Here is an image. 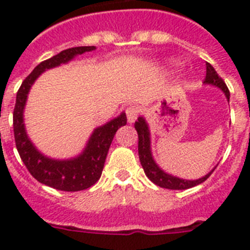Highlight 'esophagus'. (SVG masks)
Here are the masks:
<instances>
[{"label":"esophagus","instance_id":"obj_1","mask_svg":"<svg viewBox=\"0 0 250 250\" xmlns=\"http://www.w3.org/2000/svg\"><path fill=\"white\" fill-rule=\"evenodd\" d=\"M138 115H139V107L135 105L129 106L126 109V116H127V123L132 124L135 123V120L138 119Z\"/></svg>","mask_w":250,"mask_h":250}]
</instances>
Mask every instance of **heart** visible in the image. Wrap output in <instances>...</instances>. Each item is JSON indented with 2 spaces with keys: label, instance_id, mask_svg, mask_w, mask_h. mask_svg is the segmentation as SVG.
<instances>
[{
  "label": "heart",
  "instance_id": "b5f03b06",
  "mask_svg": "<svg viewBox=\"0 0 250 250\" xmlns=\"http://www.w3.org/2000/svg\"><path fill=\"white\" fill-rule=\"evenodd\" d=\"M173 65H175V66H176V62H174V63H173Z\"/></svg>",
  "mask_w": 250,
  "mask_h": 250
}]
</instances>
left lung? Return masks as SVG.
I'll return each mask as SVG.
<instances>
[{
    "label": "left lung",
    "instance_id": "obj_1",
    "mask_svg": "<svg viewBox=\"0 0 250 250\" xmlns=\"http://www.w3.org/2000/svg\"><path fill=\"white\" fill-rule=\"evenodd\" d=\"M204 85H210L222 90L223 94L225 95V99H227L229 103L230 94H229L228 87H227L224 81L222 80V77H219V75L216 74V71L214 70V67L210 63H207V76H205ZM135 129L136 131H138L139 135L138 149L141 167L144 169L147 178H149L154 184L158 185V187L165 188V189H173V190H184V189H189V188H193L195 187V185H199L202 184L203 182H205V180L210 176V174L213 173L214 169L216 167H214L207 175L202 176V178L199 179H194V180H189V179H183L179 178V176L171 175V174H169L167 171H165L163 167H159V164L155 161L154 156H152L151 134H150L149 124H147L146 119H145L144 116H139L138 121L135 123Z\"/></svg>",
    "mask_w": 250,
    "mask_h": 250
}]
</instances>
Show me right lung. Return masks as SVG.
<instances>
[{
    "instance_id": "right-lung-1",
    "label": "right lung",
    "mask_w": 250,
    "mask_h": 250,
    "mask_svg": "<svg viewBox=\"0 0 250 250\" xmlns=\"http://www.w3.org/2000/svg\"><path fill=\"white\" fill-rule=\"evenodd\" d=\"M96 50L95 46H80L61 51L51 59L45 60L34 68L17 91L13 110V132L16 147L23 164L37 182L57 190L79 191L87 189L100 179L106 155L119 127L126 125V114L121 112L101 126L95 127L85 147L79 155L68 159H54L40 151L27 135L25 126L26 103L28 92L45 71L68 63L79 55Z\"/></svg>"
}]
</instances>
